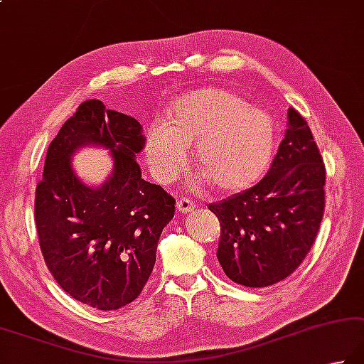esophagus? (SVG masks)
Wrapping results in <instances>:
<instances>
[{
    "mask_svg": "<svg viewBox=\"0 0 364 364\" xmlns=\"http://www.w3.org/2000/svg\"><path fill=\"white\" fill-rule=\"evenodd\" d=\"M196 203L189 200V198H178L176 200V210L180 213H191L194 211Z\"/></svg>",
    "mask_w": 364,
    "mask_h": 364,
    "instance_id": "34e87169",
    "label": "esophagus"
}]
</instances>
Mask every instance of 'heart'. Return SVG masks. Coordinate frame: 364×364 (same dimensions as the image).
Here are the masks:
<instances>
[{
    "label": "heart",
    "mask_w": 364,
    "mask_h": 364,
    "mask_svg": "<svg viewBox=\"0 0 364 364\" xmlns=\"http://www.w3.org/2000/svg\"><path fill=\"white\" fill-rule=\"evenodd\" d=\"M191 145L203 183L211 180L220 191L245 189L272 161L273 118L229 90L189 92L170 107L166 123H154L146 131L144 156L154 180L172 183L186 167Z\"/></svg>",
    "instance_id": "heart-1"
}]
</instances>
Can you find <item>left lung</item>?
Masks as SVG:
<instances>
[{
	"mask_svg": "<svg viewBox=\"0 0 364 364\" xmlns=\"http://www.w3.org/2000/svg\"><path fill=\"white\" fill-rule=\"evenodd\" d=\"M325 166L308 123L295 109L269 172L211 210L220 223L218 260L246 287L286 279L314 245L325 210Z\"/></svg>",
	"mask_w": 364,
	"mask_h": 364,
	"instance_id": "left-lung-1",
	"label": "left lung"
}]
</instances>
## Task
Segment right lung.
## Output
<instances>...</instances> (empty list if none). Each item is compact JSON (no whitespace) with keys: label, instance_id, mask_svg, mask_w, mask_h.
I'll use <instances>...</instances> for the list:
<instances>
[{"label":"right lung","instance_id":"1","mask_svg":"<svg viewBox=\"0 0 364 364\" xmlns=\"http://www.w3.org/2000/svg\"><path fill=\"white\" fill-rule=\"evenodd\" d=\"M144 145L137 119L91 99L47 149L34 202L41 251L61 289L91 308L115 311L140 295L173 218L175 198L141 178L135 156ZM85 146L109 149L114 167L99 187L73 170L72 156Z\"/></svg>","mask_w":364,"mask_h":364}]
</instances>
